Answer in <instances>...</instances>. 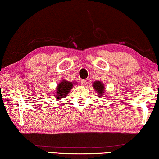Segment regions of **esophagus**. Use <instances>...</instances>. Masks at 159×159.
Wrapping results in <instances>:
<instances>
[{
    "label": "esophagus",
    "mask_w": 159,
    "mask_h": 159,
    "mask_svg": "<svg viewBox=\"0 0 159 159\" xmlns=\"http://www.w3.org/2000/svg\"><path fill=\"white\" fill-rule=\"evenodd\" d=\"M86 84H87V80H85V79L81 80V82H80V85H81L82 86H85Z\"/></svg>",
    "instance_id": "obj_1"
}]
</instances>
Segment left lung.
<instances>
[{"mask_svg":"<svg viewBox=\"0 0 159 159\" xmlns=\"http://www.w3.org/2000/svg\"><path fill=\"white\" fill-rule=\"evenodd\" d=\"M93 85L95 90L97 91V93H98L99 98H103V96L104 95V91H105L103 83L99 81V80H97V81H95V83H93Z\"/></svg>","mask_w":159,"mask_h":159,"instance_id":"obj_1","label":"left lung"}]
</instances>
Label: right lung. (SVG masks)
Segmentation results:
<instances>
[{
  "label": "right lung",
  "mask_w": 159,
  "mask_h": 159,
  "mask_svg": "<svg viewBox=\"0 0 159 159\" xmlns=\"http://www.w3.org/2000/svg\"><path fill=\"white\" fill-rule=\"evenodd\" d=\"M75 83L74 82H69L63 80L57 86V93H56V94H54L55 95V98L57 99H59L63 98L64 97H66L68 95L69 91L71 90V88H73Z\"/></svg>",
  "instance_id": "add662e5"
}]
</instances>
